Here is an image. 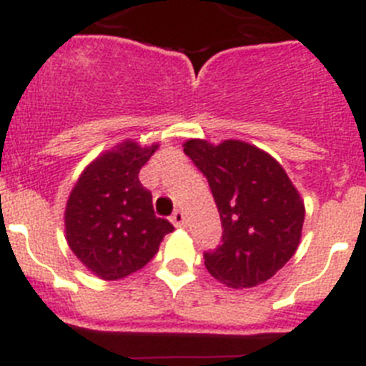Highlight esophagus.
<instances>
[{
	"label": "esophagus",
	"instance_id": "obj_1",
	"mask_svg": "<svg viewBox=\"0 0 366 366\" xmlns=\"http://www.w3.org/2000/svg\"><path fill=\"white\" fill-rule=\"evenodd\" d=\"M172 223H174V227H185V223H187V216L185 212L183 211H176L172 214Z\"/></svg>",
	"mask_w": 366,
	"mask_h": 366
}]
</instances>
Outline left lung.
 <instances>
[{
    "label": "left lung",
    "instance_id": "obj_1",
    "mask_svg": "<svg viewBox=\"0 0 366 366\" xmlns=\"http://www.w3.org/2000/svg\"><path fill=\"white\" fill-rule=\"evenodd\" d=\"M183 152L209 181L222 219V244L205 267L234 290L266 282L295 254L304 202L279 161L253 144L189 139Z\"/></svg>",
    "mask_w": 366,
    "mask_h": 366
}]
</instances>
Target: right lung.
<instances>
[{
	"label": "right lung",
	"instance_id": "right-lung-1",
	"mask_svg": "<svg viewBox=\"0 0 366 366\" xmlns=\"http://www.w3.org/2000/svg\"><path fill=\"white\" fill-rule=\"evenodd\" d=\"M159 144L126 139L84 168L66 205V240L74 257L102 280L143 269L172 223L154 214L150 190L139 181Z\"/></svg>",
	"mask_w": 366,
	"mask_h": 366
}]
</instances>
